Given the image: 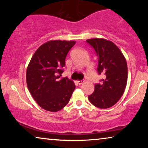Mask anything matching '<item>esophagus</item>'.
Segmentation results:
<instances>
[{
    "mask_svg": "<svg viewBox=\"0 0 148 148\" xmlns=\"http://www.w3.org/2000/svg\"><path fill=\"white\" fill-rule=\"evenodd\" d=\"M84 82H85L84 80H79V81H77V84H78L79 85H81V84H84Z\"/></svg>",
    "mask_w": 148,
    "mask_h": 148,
    "instance_id": "obj_1",
    "label": "esophagus"
}]
</instances>
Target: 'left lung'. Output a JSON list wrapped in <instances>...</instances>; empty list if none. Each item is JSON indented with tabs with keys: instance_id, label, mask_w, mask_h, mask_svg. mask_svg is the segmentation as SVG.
<instances>
[{
	"instance_id": "left-lung-1",
	"label": "left lung",
	"mask_w": 148,
	"mask_h": 148,
	"mask_svg": "<svg viewBox=\"0 0 148 148\" xmlns=\"http://www.w3.org/2000/svg\"><path fill=\"white\" fill-rule=\"evenodd\" d=\"M98 57V73L104 75L102 84H96L88 99L97 108H108L120 100L127 82V64L121 50L110 40L92 38L86 40Z\"/></svg>"
}]
</instances>
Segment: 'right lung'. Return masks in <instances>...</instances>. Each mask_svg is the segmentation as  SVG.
Here are the masks:
<instances>
[{
	"instance_id": "1",
	"label": "right lung",
	"mask_w": 148,
	"mask_h": 148,
	"mask_svg": "<svg viewBox=\"0 0 148 148\" xmlns=\"http://www.w3.org/2000/svg\"><path fill=\"white\" fill-rule=\"evenodd\" d=\"M75 41L50 40L40 46L26 71L27 88L37 104L44 110L57 112L69 102L75 85L60 78L65 58Z\"/></svg>"
}]
</instances>
